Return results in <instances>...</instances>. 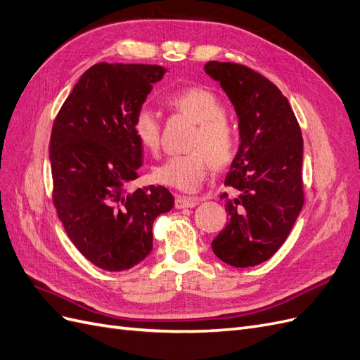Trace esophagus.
Returning <instances> with one entry per match:
<instances>
[{
    "label": "esophagus",
    "mask_w": 360,
    "mask_h": 360,
    "mask_svg": "<svg viewBox=\"0 0 360 360\" xmlns=\"http://www.w3.org/2000/svg\"><path fill=\"white\" fill-rule=\"evenodd\" d=\"M200 202L198 198L186 197V195H177L176 197V209H192Z\"/></svg>",
    "instance_id": "obj_1"
}]
</instances>
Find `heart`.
<instances>
[{
	"label": "heart",
	"mask_w": 360,
	"mask_h": 360,
	"mask_svg": "<svg viewBox=\"0 0 360 360\" xmlns=\"http://www.w3.org/2000/svg\"><path fill=\"white\" fill-rule=\"evenodd\" d=\"M174 110L189 117L198 127L189 139L191 151L167 159L153 171L155 180L183 192H195L209 174L210 162L217 169L231 165L238 148L236 127L228 122L224 102L204 86H189L167 99ZM139 144L151 153L160 148V120L150 108H141L134 120Z\"/></svg>",
	"instance_id": "1"
}]
</instances>
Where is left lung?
Instances as JSON below:
<instances>
[{
    "mask_svg": "<svg viewBox=\"0 0 360 360\" xmlns=\"http://www.w3.org/2000/svg\"><path fill=\"white\" fill-rule=\"evenodd\" d=\"M234 105L240 146L225 177L228 224L217 234L214 255L233 267L264 263L287 240L304 202L303 138L287 97L263 75L243 64L204 66Z\"/></svg>",
    "mask_w": 360,
    "mask_h": 360,
    "instance_id": "left-lung-1",
    "label": "left lung"
}]
</instances>
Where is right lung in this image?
<instances>
[{
  "label": "right lung",
  "instance_id": "add662e5",
  "mask_svg": "<svg viewBox=\"0 0 360 360\" xmlns=\"http://www.w3.org/2000/svg\"><path fill=\"white\" fill-rule=\"evenodd\" d=\"M167 72L151 64H94L53 120V205L76 249L108 271L141 263L153 248L155 219L174 207L167 188L127 186L144 160L135 115Z\"/></svg>",
  "mask_w": 360,
  "mask_h": 360
}]
</instances>
